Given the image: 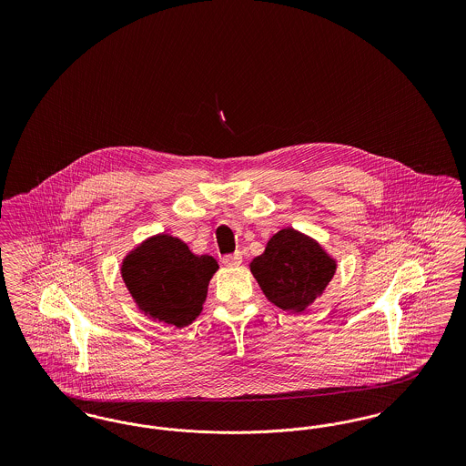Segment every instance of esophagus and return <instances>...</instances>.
Listing matches in <instances>:
<instances>
[{"mask_svg": "<svg viewBox=\"0 0 466 466\" xmlns=\"http://www.w3.org/2000/svg\"><path fill=\"white\" fill-rule=\"evenodd\" d=\"M222 262L225 267H239L241 262H243V255L239 251H236L232 255H225Z\"/></svg>", "mask_w": 466, "mask_h": 466, "instance_id": "1", "label": "esophagus"}]
</instances>
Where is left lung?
<instances>
[{
  "mask_svg": "<svg viewBox=\"0 0 466 466\" xmlns=\"http://www.w3.org/2000/svg\"><path fill=\"white\" fill-rule=\"evenodd\" d=\"M249 270L270 304L300 314L323 295L337 260L308 234L285 227L249 262Z\"/></svg>",
  "mask_w": 466,
  "mask_h": 466,
  "instance_id": "1",
  "label": "left lung"
}]
</instances>
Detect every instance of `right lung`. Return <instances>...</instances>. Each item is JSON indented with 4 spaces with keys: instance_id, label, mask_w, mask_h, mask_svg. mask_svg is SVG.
<instances>
[{
    "instance_id": "right-lung-1",
    "label": "right lung",
    "mask_w": 466,
    "mask_h": 466,
    "mask_svg": "<svg viewBox=\"0 0 466 466\" xmlns=\"http://www.w3.org/2000/svg\"><path fill=\"white\" fill-rule=\"evenodd\" d=\"M218 262L194 255L169 234H157L124 257L120 274L136 308L154 321L177 329L198 319Z\"/></svg>"
}]
</instances>
